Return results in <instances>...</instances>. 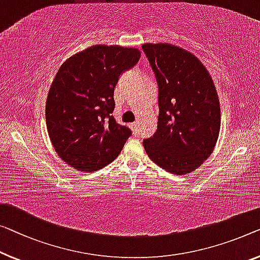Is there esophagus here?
Returning a JSON list of instances; mask_svg holds the SVG:
<instances>
[{"label": "esophagus", "mask_w": 260, "mask_h": 260, "mask_svg": "<svg viewBox=\"0 0 260 260\" xmlns=\"http://www.w3.org/2000/svg\"><path fill=\"white\" fill-rule=\"evenodd\" d=\"M131 128H132V131H133V133L135 135L139 134V123L137 121L131 123Z\"/></svg>", "instance_id": "1"}]
</instances>
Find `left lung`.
I'll list each match as a JSON object with an SVG mask.
<instances>
[{
	"label": "left lung",
	"mask_w": 260,
	"mask_h": 260,
	"mask_svg": "<svg viewBox=\"0 0 260 260\" xmlns=\"http://www.w3.org/2000/svg\"><path fill=\"white\" fill-rule=\"evenodd\" d=\"M157 81L158 118L143 147L154 164L185 175L210 156L218 138L220 108L208 70L192 53L172 44H143Z\"/></svg>",
	"instance_id": "8db88e82"
}]
</instances>
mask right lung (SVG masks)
Segmentation results:
<instances>
[{"label":"right lung","mask_w":260,"mask_h":260,"mask_svg":"<svg viewBox=\"0 0 260 260\" xmlns=\"http://www.w3.org/2000/svg\"><path fill=\"white\" fill-rule=\"evenodd\" d=\"M140 56L135 48L94 45L58 70L46 99V128L57 154L71 167L95 172L121 153L132 131L112 115L114 87Z\"/></svg>","instance_id":"add662e5"}]
</instances>
